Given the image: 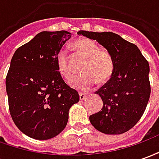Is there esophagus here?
I'll return each mask as SVG.
<instances>
[{
    "mask_svg": "<svg viewBox=\"0 0 159 159\" xmlns=\"http://www.w3.org/2000/svg\"><path fill=\"white\" fill-rule=\"evenodd\" d=\"M86 95L87 93H79V98H80V100H83L85 98H86Z\"/></svg>",
    "mask_w": 159,
    "mask_h": 159,
    "instance_id": "esophagus-1",
    "label": "esophagus"
}]
</instances>
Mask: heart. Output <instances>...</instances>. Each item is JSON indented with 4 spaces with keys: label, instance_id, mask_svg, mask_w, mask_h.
Wrapping results in <instances>:
<instances>
[{
    "label": "heart",
    "instance_id": "b5f03b06",
    "mask_svg": "<svg viewBox=\"0 0 159 159\" xmlns=\"http://www.w3.org/2000/svg\"><path fill=\"white\" fill-rule=\"evenodd\" d=\"M73 48L87 60L82 69L83 75L70 81V85L72 88L86 90L93 86L95 81L98 84H103L110 79L114 71V60L109 52L100 50L95 42L88 38L76 40L73 43ZM57 66L59 74L64 78H71L72 73L65 50L59 51Z\"/></svg>",
    "mask_w": 159,
    "mask_h": 159
}]
</instances>
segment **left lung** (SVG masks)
<instances>
[{"mask_svg":"<svg viewBox=\"0 0 159 159\" xmlns=\"http://www.w3.org/2000/svg\"><path fill=\"white\" fill-rule=\"evenodd\" d=\"M77 34L96 40L114 60L112 76L94 93L100 96L103 107L90 116V123L107 134L125 133L142 117L150 98L149 64L136 45L117 34L86 30Z\"/></svg>","mask_w":159,"mask_h":159,"instance_id":"8db88e82","label":"left lung"}]
</instances>
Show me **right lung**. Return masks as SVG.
I'll return each mask as SVG.
<instances>
[{
	"label": "right lung",
	"mask_w": 159,
	"mask_h": 159,
	"mask_svg": "<svg viewBox=\"0 0 159 159\" xmlns=\"http://www.w3.org/2000/svg\"><path fill=\"white\" fill-rule=\"evenodd\" d=\"M71 37L66 30L42 31L17 49L6 78L10 114L23 133L36 140L58 135L79 94L59 74L57 57Z\"/></svg>",
	"instance_id": "right-lung-1"
}]
</instances>
